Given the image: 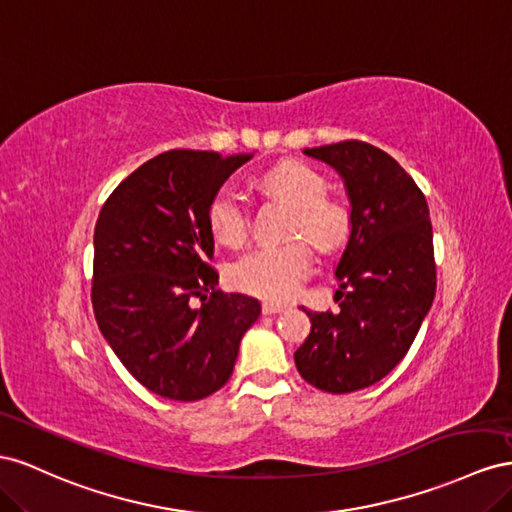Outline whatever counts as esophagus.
<instances>
[{
  "label": "esophagus",
  "instance_id": "obj_1",
  "mask_svg": "<svg viewBox=\"0 0 512 512\" xmlns=\"http://www.w3.org/2000/svg\"><path fill=\"white\" fill-rule=\"evenodd\" d=\"M285 309H287V306L274 304V302H264V304H261V311H264V315H276V313H283Z\"/></svg>",
  "mask_w": 512,
  "mask_h": 512
}]
</instances>
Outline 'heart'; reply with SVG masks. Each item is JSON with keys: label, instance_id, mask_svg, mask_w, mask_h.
<instances>
[{"label": "heart", "instance_id": "b5f03b06", "mask_svg": "<svg viewBox=\"0 0 512 512\" xmlns=\"http://www.w3.org/2000/svg\"><path fill=\"white\" fill-rule=\"evenodd\" d=\"M261 186L294 208L289 236H302L319 253H334L352 233V210L341 199L326 195L324 175L302 163H283L270 169ZM210 229L227 246H240L248 236V210L233 188H223L210 203ZM311 274L309 246L300 240L281 246H259L231 266V281L246 294L283 302L296 296Z\"/></svg>", "mask_w": 512, "mask_h": 512}]
</instances>
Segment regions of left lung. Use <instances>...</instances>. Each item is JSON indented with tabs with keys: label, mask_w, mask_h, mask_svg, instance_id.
<instances>
[{
	"label": "left lung",
	"mask_w": 512,
	"mask_h": 512,
	"mask_svg": "<svg viewBox=\"0 0 512 512\" xmlns=\"http://www.w3.org/2000/svg\"><path fill=\"white\" fill-rule=\"evenodd\" d=\"M337 171L352 203V233L337 266L339 311L313 313L294 354L311 386L345 394L373 386L407 354L435 298L429 206L412 175L364 141L306 148Z\"/></svg>",
	"instance_id": "left-lung-1"
}]
</instances>
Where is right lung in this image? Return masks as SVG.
Masks as SVG:
<instances>
[{
    "label": "right lung",
    "mask_w": 512,
    "mask_h": 512,
    "mask_svg": "<svg viewBox=\"0 0 512 512\" xmlns=\"http://www.w3.org/2000/svg\"><path fill=\"white\" fill-rule=\"evenodd\" d=\"M253 154L171 150L109 195L94 229L92 304L102 337L141 386L173 401L223 388L261 306L223 294L210 203Z\"/></svg>",
    "instance_id": "1"
}]
</instances>
